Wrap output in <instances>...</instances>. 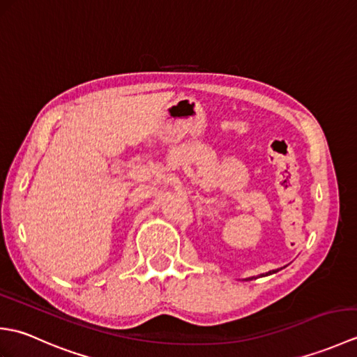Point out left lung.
I'll list each match as a JSON object with an SVG mask.
<instances>
[{"label":"left lung","mask_w":357,"mask_h":357,"mask_svg":"<svg viewBox=\"0 0 357 357\" xmlns=\"http://www.w3.org/2000/svg\"><path fill=\"white\" fill-rule=\"evenodd\" d=\"M271 273H276V271H268V273H265V275H261V276H267V275H271ZM252 279H255V278H248V280H252Z\"/></svg>","instance_id":"obj_1"}]
</instances>
